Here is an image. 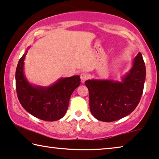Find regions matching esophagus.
Masks as SVG:
<instances>
[{"instance_id":"34e87169","label":"esophagus","mask_w":159,"mask_h":159,"mask_svg":"<svg viewBox=\"0 0 159 159\" xmlns=\"http://www.w3.org/2000/svg\"><path fill=\"white\" fill-rule=\"evenodd\" d=\"M80 78H81V82L82 83H84V82L88 80V75L86 73H82L81 75H80Z\"/></svg>"}]
</instances>
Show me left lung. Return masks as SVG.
Returning <instances> with one entry per match:
<instances>
[{"mask_svg":"<svg viewBox=\"0 0 159 159\" xmlns=\"http://www.w3.org/2000/svg\"><path fill=\"white\" fill-rule=\"evenodd\" d=\"M145 80V65L138 53L129 72L121 81L89 80L84 82L89 91L91 114L98 120H119L135 109L142 96Z\"/></svg>","mask_w":159,"mask_h":159,"instance_id":"8db88e82","label":"left lung"}]
</instances>
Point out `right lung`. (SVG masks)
<instances>
[{
    "instance_id": "right-lung-1",
    "label": "right lung",
    "mask_w": 159,
    "mask_h": 159,
    "mask_svg": "<svg viewBox=\"0 0 159 159\" xmlns=\"http://www.w3.org/2000/svg\"><path fill=\"white\" fill-rule=\"evenodd\" d=\"M26 53L21 56L16 70V89L19 101L28 113L41 120L53 121L66 114L70 97L81 82L79 75L60 78L48 87L32 85L24 72Z\"/></svg>"
}]
</instances>
